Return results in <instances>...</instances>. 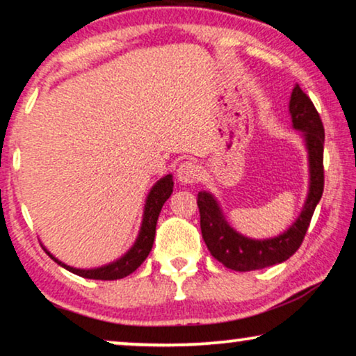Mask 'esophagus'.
I'll return each mask as SVG.
<instances>
[{
	"label": "esophagus",
	"mask_w": 356,
	"mask_h": 356,
	"mask_svg": "<svg viewBox=\"0 0 356 356\" xmlns=\"http://www.w3.org/2000/svg\"><path fill=\"white\" fill-rule=\"evenodd\" d=\"M197 177H200V168H197L196 163L193 161H184L177 170V178L179 183L183 184H191L195 183Z\"/></svg>",
	"instance_id": "1"
}]
</instances>
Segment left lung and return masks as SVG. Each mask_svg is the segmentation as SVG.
<instances>
[{"instance_id": "obj_1", "label": "left lung", "mask_w": 356, "mask_h": 356, "mask_svg": "<svg viewBox=\"0 0 356 356\" xmlns=\"http://www.w3.org/2000/svg\"><path fill=\"white\" fill-rule=\"evenodd\" d=\"M291 126L301 132L307 152V195L302 209L284 232L268 238H252L235 230L225 219L222 206L211 191L197 193L201 232L211 255L235 271H252L283 263L293 257L302 243L316 206L324 191V126L312 101L294 85L289 99Z\"/></svg>"}]
</instances>
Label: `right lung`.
<instances>
[{"mask_svg": "<svg viewBox=\"0 0 356 356\" xmlns=\"http://www.w3.org/2000/svg\"><path fill=\"white\" fill-rule=\"evenodd\" d=\"M172 193H173V175L168 173L165 175L163 178H160L159 181L150 188L149 195L145 197L144 212H142V222H140V229H138L137 237L134 240L132 247L129 248L124 255L116 258L114 261L96 266V268H75V266H70L67 265V263H63L62 260H58L57 257L52 255V253L45 248V245H42L44 250L49 253V257L52 258L57 265L68 270L73 275L81 276V278L103 280V281L121 280L124 276H129L131 273H134V271L144 263L145 258L149 257L155 240V229H156V220H159L160 211L161 207H163L165 201L172 196Z\"/></svg>", "mask_w": 356, "mask_h": 356, "instance_id": "add662e5", "label": "right lung"}]
</instances>
